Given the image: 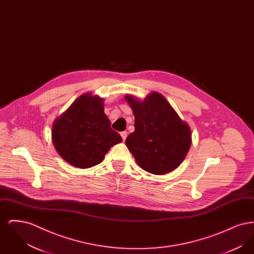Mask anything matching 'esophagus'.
<instances>
[{
  "instance_id": "obj_1",
  "label": "esophagus",
  "mask_w": 254,
  "mask_h": 254,
  "mask_svg": "<svg viewBox=\"0 0 254 254\" xmlns=\"http://www.w3.org/2000/svg\"><path fill=\"white\" fill-rule=\"evenodd\" d=\"M120 134H121L123 141H126V139H127V131H122Z\"/></svg>"
}]
</instances>
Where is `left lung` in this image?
I'll return each mask as SVG.
<instances>
[{"mask_svg": "<svg viewBox=\"0 0 254 254\" xmlns=\"http://www.w3.org/2000/svg\"><path fill=\"white\" fill-rule=\"evenodd\" d=\"M125 100L135 117V130L127 136L126 145L138 166L155 175L177 169L192 142L189 124L156 91L143 101L133 95H126Z\"/></svg>", "mask_w": 254, "mask_h": 254, "instance_id": "obj_1", "label": "left lung"}]
</instances>
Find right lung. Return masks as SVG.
<instances>
[{"label": "right lung", "mask_w": 254, "mask_h": 254, "mask_svg": "<svg viewBox=\"0 0 254 254\" xmlns=\"http://www.w3.org/2000/svg\"><path fill=\"white\" fill-rule=\"evenodd\" d=\"M110 125L104 99L85 93L53 122L52 143L65 162L88 169L103 162L110 147L123 141Z\"/></svg>", "instance_id": "add662e5"}]
</instances>
